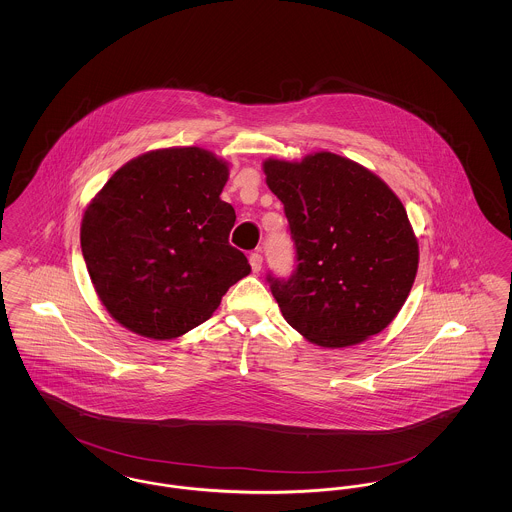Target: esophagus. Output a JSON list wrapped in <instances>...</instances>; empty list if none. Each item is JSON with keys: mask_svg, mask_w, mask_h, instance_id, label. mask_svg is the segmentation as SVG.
Segmentation results:
<instances>
[{"mask_svg": "<svg viewBox=\"0 0 512 512\" xmlns=\"http://www.w3.org/2000/svg\"><path fill=\"white\" fill-rule=\"evenodd\" d=\"M249 265L253 268V272H259L263 268V257L261 253H251L249 255Z\"/></svg>", "mask_w": 512, "mask_h": 512, "instance_id": "34e87169", "label": "esophagus"}]
</instances>
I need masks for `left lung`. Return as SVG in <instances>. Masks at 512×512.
I'll return each mask as SVG.
<instances>
[{"label":"left lung","instance_id":"obj_1","mask_svg":"<svg viewBox=\"0 0 512 512\" xmlns=\"http://www.w3.org/2000/svg\"><path fill=\"white\" fill-rule=\"evenodd\" d=\"M297 253L292 278L268 276L288 324L320 347L382 332L405 305L418 242L401 199L363 165L330 151L263 161Z\"/></svg>","mask_w":512,"mask_h":512}]
</instances>
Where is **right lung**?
<instances>
[{
	"instance_id": "right-lung-1",
	"label": "right lung",
	"mask_w": 512,
	"mask_h": 512,
	"mask_svg": "<svg viewBox=\"0 0 512 512\" xmlns=\"http://www.w3.org/2000/svg\"><path fill=\"white\" fill-rule=\"evenodd\" d=\"M228 163L203 147L130 159L88 203L80 245L101 305L149 340L184 336L251 272L228 244L234 207L220 199Z\"/></svg>"
}]
</instances>
